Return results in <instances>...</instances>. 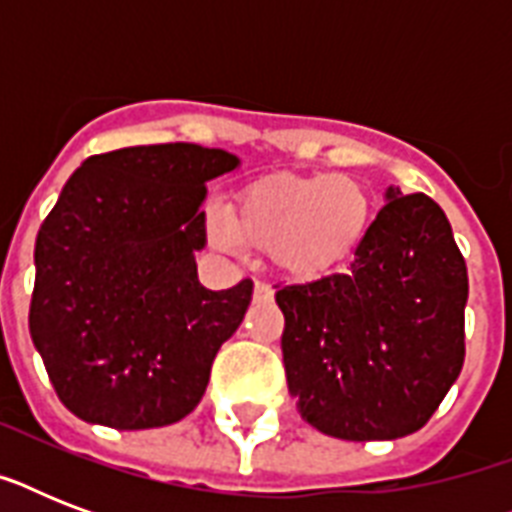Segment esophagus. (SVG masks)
Masks as SVG:
<instances>
[{
	"label": "esophagus",
	"instance_id": "1",
	"mask_svg": "<svg viewBox=\"0 0 512 512\" xmlns=\"http://www.w3.org/2000/svg\"><path fill=\"white\" fill-rule=\"evenodd\" d=\"M273 297V289L268 287V284H263V281H257L255 284V300H271Z\"/></svg>",
	"mask_w": 512,
	"mask_h": 512
}]
</instances>
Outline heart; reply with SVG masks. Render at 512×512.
Returning a JSON list of instances; mask_svg holds the SVG:
<instances>
[{
    "instance_id": "obj_1",
    "label": "heart",
    "mask_w": 512,
    "mask_h": 512,
    "mask_svg": "<svg viewBox=\"0 0 512 512\" xmlns=\"http://www.w3.org/2000/svg\"><path fill=\"white\" fill-rule=\"evenodd\" d=\"M372 225V196L356 177L284 172L241 188L228 212L209 209L207 239L265 252L284 276L313 281L353 263Z\"/></svg>"
}]
</instances>
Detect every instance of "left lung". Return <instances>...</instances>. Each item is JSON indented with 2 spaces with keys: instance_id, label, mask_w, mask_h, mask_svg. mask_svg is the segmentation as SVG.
<instances>
[{
  "instance_id": "1",
  "label": "left lung",
  "mask_w": 512,
  "mask_h": 512,
  "mask_svg": "<svg viewBox=\"0 0 512 512\" xmlns=\"http://www.w3.org/2000/svg\"><path fill=\"white\" fill-rule=\"evenodd\" d=\"M348 273L276 292L287 385L305 422L342 441L420 430L465 361L468 268L444 209L390 185Z\"/></svg>"
}]
</instances>
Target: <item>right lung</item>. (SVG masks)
Wrapping results in <instances>:
<instances>
[{
    "instance_id": "1",
    "label": "right lung",
    "mask_w": 512,
    "mask_h": 512,
    "mask_svg": "<svg viewBox=\"0 0 512 512\" xmlns=\"http://www.w3.org/2000/svg\"><path fill=\"white\" fill-rule=\"evenodd\" d=\"M239 167L196 143L119 148L68 177L36 236L31 340L66 409L116 430L162 428L204 396L252 281L204 289L207 183Z\"/></svg>"
}]
</instances>
